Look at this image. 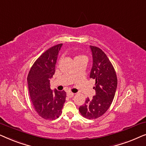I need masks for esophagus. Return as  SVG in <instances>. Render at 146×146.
I'll list each match as a JSON object with an SVG mask.
<instances>
[{"mask_svg":"<svg viewBox=\"0 0 146 146\" xmlns=\"http://www.w3.org/2000/svg\"><path fill=\"white\" fill-rule=\"evenodd\" d=\"M74 95V93H72V92H68V93H67L68 97H69V98L73 97Z\"/></svg>","mask_w":146,"mask_h":146,"instance_id":"esophagus-1","label":"esophagus"}]
</instances>
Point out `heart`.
Segmentation results:
<instances>
[{
  "instance_id": "obj_1",
  "label": "heart",
  "mask_w": 146,
  "mask_h": 146,
  "mask_svg": "<svg viewBox=\"0 0 146 146\" xmlns=\"http://www.w3.org/2000/svg\"><path fill=\"white\" fill-rule=\"evenodd\" d=\"M80 56H77L75 57V58H78V57H80Z\"/></svg>"
}]
</instances>
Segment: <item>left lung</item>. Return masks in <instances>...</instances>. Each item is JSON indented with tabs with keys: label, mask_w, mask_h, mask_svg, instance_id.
Here are the masks:
<instances>
[{
	"label": "left lung",
	"mask_w": 146,
	"mask_h": 146,
	"mask_svg": "<svg viewBox=\"0 0 146 146\" xmlns=\"http://www.w3.org/2000/svg\"><path fill=\"white\" fill-rule=\"evenodd\" d=\"M90 48L93 66L90 78L96 80V96L92 100L88 98L84 104L80 106L79 111L85 118L93 119L102 116L109 109L115 96L117 79L106 54L98 47L90 46Z\"/></svg>",
	"instance_id": "1"
}]
</instances>
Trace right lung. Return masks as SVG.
<instances>
[{
	"instance_id": "right-lung-1",
	"label": "right lung",
	"mask_w": 146,
	"mask_h": 146,
	"mask_svg": "<svg viewBox=\"0 0 146 146\" xmlns=\"http://www.w3.org/2000/svg\"><path fill=\"white\" fill-rule=\"evenodd\" d=\"M62 44L54 46L40 56L30 70L27 76L29 94L34 108L45 119H54L62 114L65 102V91L53 92L50 88V79L55 72L58 52Z\"/></svg>"
}]
</instances>
